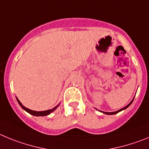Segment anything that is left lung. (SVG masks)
<instances>
[{
    "label": "left lung",
    "instance_id": "obj_1",
    "mask_svg": "<svg viewBox=\"0 0 149 149\" xmlns=\"http://www.w3.org/2000/svg\"><path fill=\"white\" fill-rule=\"evenodd\" d=\"M133 100H134V99H133ZM133 100H132V101H131V102H130L129 104H128V105H127V106H125V108H122V109L119 110V111H115V112H111V113H109V112H102V113H105V114H110V115H111V114H115V113H119V112H120V111H123V110H125V108H128V107L129 106L130 104H131V103H132V102H133Z\"/></svg>",
    "mask_w": 149,
    "mask_h": 149
}]
</instances>
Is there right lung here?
I'll return each mask as SVG.
<instances>
[{"label": "right lung", "mask_w": 149, "mask_h": 149, "mask_svg": "<svg viewBox=\"0 0 149 149\" xmlns=\"http://www.w3.org/2000/svg\"><path fill=\"white\" fill-rule=\"evenodd\" d=\"M17 101H18V102L19 103V104L21 106V108H23L24 110H25V111H26V112H28L29 113H30V114L33 115V116H47V115L49 114L50 113H52L53 111H54L56 109V108H57V106L55 107V108H53V109L51 110H47V111H32V110H29L28 109V108H26V107H24V105H22V104H21V102H20L19 100L17 99Z\"/></svg>", "instance_id": "1"}]
</instances>
